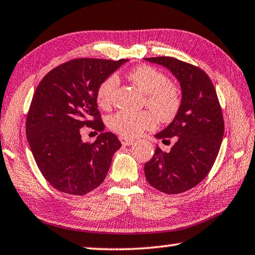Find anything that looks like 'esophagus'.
<instances>
[{"instance_id": "esophagus-1", "label": "esophagus", "mask_w": 255, "mask_h": 255, "mask_svg": "<svg viewBox=\"0 0 255 255\" xmlns=\"http://www.w3.org/2000/svg\"><path fill=\"white\" fill-rule=\"evenodd\" d=\"M119 139H120V141H122V144L124 146H130V145L133 144V140L132 139H128V138H126V137L120 136Z\"/></svg>"}]
</instances>
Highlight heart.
Segmentation results:
<instances>
[{
  "label": "heart",
  "instance_id": "b5f03b06",
  "mask_svg": "<svg viewBox=\"0 0 255 255\" xmlns=\"http://www.w3.org/2000/svg\"><path fill=\"white\" fill-rule=\"evenodd\" d=\"M128 79L145 94L146 105L162 122H170L175 117L182 102L181 92L178 86L169 83L164 73L152 66L140 65L128 73ZM117 86L118 79L115 75L107 77L99 86L97 102L103 109H109L112 106ZM153 113L150 110L118 111L108 120V126L122 137L135 138L156 126L157 118Z\"/></svg>",
  "mask_w": 255,
  "mask_h": 255
}]
</instances>
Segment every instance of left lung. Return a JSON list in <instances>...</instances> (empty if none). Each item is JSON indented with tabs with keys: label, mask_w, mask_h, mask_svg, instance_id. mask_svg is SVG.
<instances>
[{
	"label": "left lung",
	"mask_w": 255,
	"mask_h": 255,
	"mask_svg": "<svg viewBox=\"0 0 255 255\" xmlns=\"http://www.w3.org/2000/svg\"><path fill=\"white\" fill-rule=\"evenodd\" d=\"M145 60L167 68L182 93L174 119L155 135L162 141L173 138L175 143L170 152L155 148L145 163V176L161 192L182 193L200 183L214 165L224 136L222 108L213 82L199 67L165 56Z\"/></svg>",
	"instance_id": "left-lung-1"
}]
</instances>
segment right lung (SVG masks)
<instances>
[{
    "mask_svg": "<svg viewBox=\"0 0 255 255\" xmlns=\"http://www.w3.org/2000/svg\"><path fill=\"white\" fill-rule=\"evenodd\" d=\"M127 60L76 58L55 67L38 84L25 132L41 174L58 191L84 196L105 181L122 143L115 133L103 132L97 92ZM83 127L102 133L84 143Z\"/></svg>",
    "mask_w": 255,
    "mask_h": 255,
    "instance_id": "obj_1",
    "label": "right lung"
}]
</instances>
